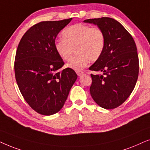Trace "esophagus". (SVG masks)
I'll return each instance as SVG.
<instances>
[{"mask_svg":"<svg viewBox=\"0 0 150 150\" xmlns=\"http://www.w3.org/2000/svg\"><path fill=\"white\" fill-rule=\"evenodd\" d=\"M76 73H77V75H78V76H81V75H82L83 74V72H82V71H77Z\"/></svg>","mask_w":150,"mask_h":150,"instance_id":"obj_1","label":"esophagus"}]
</instances>
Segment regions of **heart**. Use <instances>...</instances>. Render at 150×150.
Returning <instances> with one entry per match:
<instances>
[{
	"mask_svg": "<svg viewBox=\"0 0 150 150\" xmlns=\"http://www.w3.org/2000/svg\"><path fill=\"white\" fill-rule=\"evenodd\" d=\"M62 37V39L55 42V51L64 61L70 62L73 58L75 49L77 57L68 64V67L76 72L84 69L91 59L97 60L104 51L105 35L98 27L75 24L64 29Z\"/></svg>",
	"mask_w": 150,
	"mask_h": 150,
	"instance_id": "b5f03b06",
	"label": "heart"
}]
</instances>
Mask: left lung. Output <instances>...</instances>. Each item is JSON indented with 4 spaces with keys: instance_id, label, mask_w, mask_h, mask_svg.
Returning a JSON list of instances; mask_svg holds the SVG:
<instances>
[{
    "instance_id": "1",
    "label": "left lung",
    "mask_w": 150,
    "mask_h": 150,
    "mask_svg": "<svg viewBox=\"0 0 150 150\" xmlns=\"http://www.w3.org/2000/svg\"><path fill=\"white\" fill-rule=\"evenodd\" d=\"M83 22L97 25L105 38L102 55L89 68L101 73L91 75V97L103 108H115L128 98L137 81L139 63L135 42L123 25L111 18Z\"/></svg>"
}]
</instances>
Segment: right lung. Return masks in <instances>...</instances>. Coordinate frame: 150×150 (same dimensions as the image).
<instances>
[{
	"label": "right lung",
	"mask_w": 150,
	"mask_h": 150,
	"mask_svg": "<svg viewBox=\"0 0 150 150\" xmlns=\"http://www.w3.org/2000/svg\"><path fill=\"white\" fill-rule=\"evenodd\" d=\"M72 18L43 21L24 34L15 57V77L20 91L32 109L52 115L62 109L77 75L57 54L54 44L57 34Z\"/></svg>",
	"instance_id": "obj_1"
}]
</instances>
